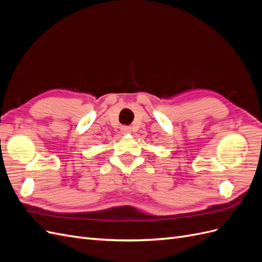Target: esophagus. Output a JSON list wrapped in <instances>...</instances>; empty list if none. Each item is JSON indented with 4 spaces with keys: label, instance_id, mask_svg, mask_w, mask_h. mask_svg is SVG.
<instances>
[{
    "label": "esophagus",
    "instance_id": "1",
    "mask_svg": "<svg viewBox=\"0 0 262 262\" xmlns=\"http://www.w3.org/2000/svg\"><path fill=\"white\" fill-rule=\"evenodd\" d=\"M121 132L123 134H129V133H131V128L128 125H123V126H121Z\"/></svg>",
    "mask_w": 262,
    "mask_h": 262
}]
</instances>
